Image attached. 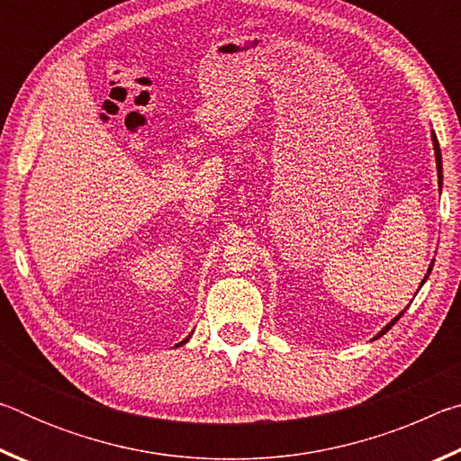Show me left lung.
I'll return each mask as SVG.
<instances>
[{
  "mask_svg": "<svg viewBox=\"0 0 461 461\" xmlns=\"http://www.w3.org/2000/svg\"><path fill=\"white\" fill-rule=\"evenodd\" d=\"M433 146H435V160H437V176H439V186H441V178H443V175H441V150H439V142H437L435 134H433ZM429 272H431V268H429ZM401 317H402V313H401L399 317H394L393 321H390V323L384 327V330H382V331L378 333V338H380V335H384V333L390 330V327H393L396 321H399Z\"/></svg>",
  "mask_w": 461,
  "mask_h": 461,
  "instance_id": "8db88e82",
  "label": "left lung"
}]
</instances>
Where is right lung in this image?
<instances>
[{"label": "right lung", "mask_w": 461, "mask_h": 461, "mask_svg": "<svg viewBox=\"0 0 461 461\" xmlns=\"http://www.w3.org/2000/svg\"><path fill=\"white\" fill-rule=\"evenodd\" d=\"M185 341H186V339H185ZM185 341H181V346H183V343H185Z\"/></svg>", "instance_id": "right-lung-1"}]
</instances>
